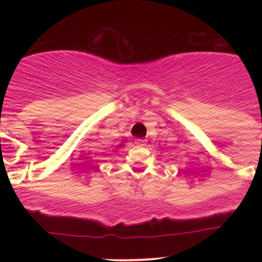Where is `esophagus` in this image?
<instances>
[{
	"label": "esophagus",
	"mask_w": 262,
	"mask_h": 262,
	"mask_svg": "<svg viewBox=\"0 0 262 262\" xmlns=\"http://www.w3.org/2000/svg\"><path fill=\"white\" fill-rule=\"evenodd\" d=\"M135 143L139 144V145H141V146L146 145V140L145 139H137V140H135Z\"/></svg>",
	"instance_id": "34e87169"
}]
</instances>
